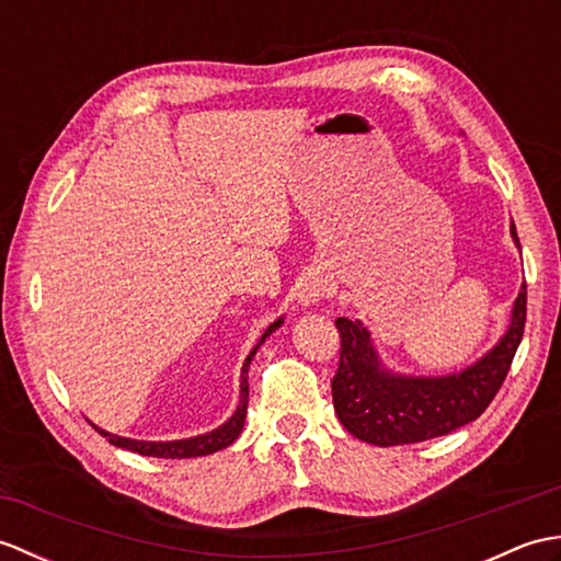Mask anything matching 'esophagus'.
Returning <instances> with one entry per match:
<instances>
[{
    "label": "esophagus",
    "mask_w": 561,
    "mask_h": 561,
    "mask_svg": "<svg viewBox=\"0 0 561 561\" xmlns=\"http://www.w3.org/2000/svg\"><path fill=\"white\" fill-rule=\"evenodd\" d=\"M328 296H330V284H328V279L320 277V274H308V277L301 279V284H299V301L304 306L318 304L320 299H328Z\"/></svg>",
    "instance_id": "1"
}]
</instances>
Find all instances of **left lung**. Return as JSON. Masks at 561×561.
<instances>
[{"instance_id": "obj_1", "label": "left lung", "mask_w": 561, "mask_h": 561, "mask_svg": "<svg viewBox=\"0 0 561 561\" xmlns=\"http://www.w3.org/2000/svg\"><path fill=\"white\" fill-rule=\"evenodd\" d=\"M511 236L520 248L516 226ZM526 284L511 325L496 347L460 374L438 378L396 376L380 366L359 320L337 318L340 366L332 378V404L344 428L374 446L420 444L456 432L490 408L502 388L526 330Z\"/></svg>"}]
</instances>
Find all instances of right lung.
<instances>
[{"mask_svg": "<svg viewBox=\"0 0 561 561\" xmlns=\"http://www.w3.org/2000/svg\"><path fill=\"white\" fill-rule=\"evenodd\" d=\"M284 323V320L279 318L277 323H272L265 335L260 337L257 347L262 342H265V337H270L274 330H277L279 325ZM255 347V350H257ZM255 350L248 354V359L243 364V374H241V400H238V408L233 412V416L226 424H221L219 428H214V432L209 434H202V436H195V438H183V440H135V438H123V436H115V434H108L103 432V428L93 426L101 436L108 438V444L117 446V448H127V450H135L139 453V456H151V458H197V456H209V453L214 450H221L226 446H231L233 440L238 438V434H241L243 428V422H245V412H248V366H250V359H253Z\"/></svg>", "mask_w": 561, "mask_h": 561, "instance_id": "right-lung-1", "label": "right lung"}]
</instances>
